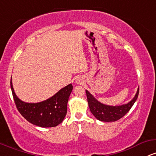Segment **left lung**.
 <instances>
[{"label": "left lung", "mask_w": 156, "mask_h": 156, "mask_svg": "<svg viewBox=\"0 0 156 156\" xmlns=\"http://www.w3.org/2000/svg\"><path fill=\"white\" fill-rule=\"evenodd\" d=\"M138 93H139V87L136 92V96L130 102L121 106L112 107V106H107L98 102L90 92L86 90L87 101H88L90 111L98 120L104 121V122L116 121L124 117L136 102L138 98Z\"/></svg>", "instance_id": "1"}]
</instances>
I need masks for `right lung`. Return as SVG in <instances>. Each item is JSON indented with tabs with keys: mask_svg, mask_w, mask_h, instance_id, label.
I'll return each mask as SVG.
<instances>
[{
	"mask_svg": "<svg viewBox=\"0 0 156 156\" xmlns=\"http://www.w3.org/2000/svg\"><path fill=\"white\" fill-rule=\"evenodd\" d=\"M12 92L18 112L26 120L41 127H53L61 124L67 112V102L73 90V85L61 89L52 98L36 104L25 103L15 95L12 81Z\"/></svg>",
	"mask_w": 156,
	"mask_h": 156,
	"instance_id": "add662e5",
	"label": "right lung"
}]
</instances>
